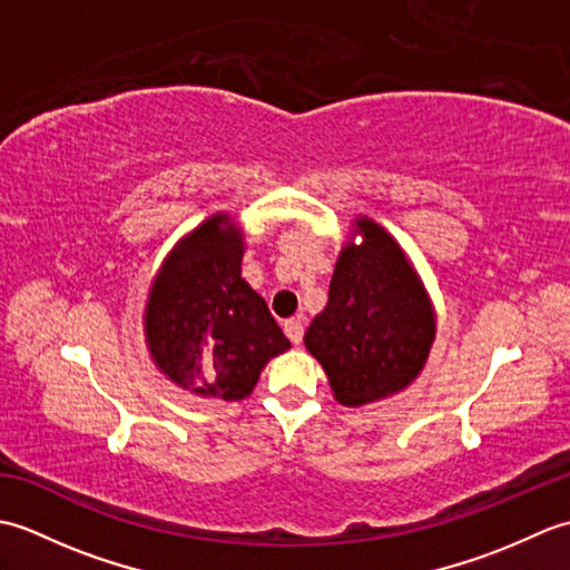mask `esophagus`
<instances>
[{"instance_id": "obj_1", "label": "esophagus", "mask_w": 570, "mask_h": 570, "mask_svg": "<svg viewBox=\"0 0 570 570\" xmlns=\"http://www.w3.org/2000/svg\"><path fill=\"white\" fill-rule=\"evenodd\" d=\"M284 333L288 341L298 345L301 341H304V323H301L298 318H288V321H284Z\"/></svg>"}]
</instances>
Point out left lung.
<instances>
[{
    "label": "left lung",
    "instance_id": "1",
    "mask_svg": "<svg viewBox=\"0 0 570 570\" xmlns=\"http://www.w3.org/2000/svg\"><path fill=\"white\" fill-rule=\"evenodd\" d=\"M331 278L328 306L304 343L328 374L343 406L392 396L419 377L435 337V316L414 266L396 239L370 217H355Z\"/></svg>",
    "mask_w": 570,
    "mask_h": 570
}]
</instances>
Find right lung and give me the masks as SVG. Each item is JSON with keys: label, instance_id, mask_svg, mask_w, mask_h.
Segmentation results:
<instances>
[{"label": "right lung", "instance_id": "right-lung-1", "mask_svg": "<svg viewBox=\"0 0 570 570\" xmlns=\"http://www.w3.org/2000/svg\"><path fill=\"white\" fill-rule=\"evenodd\" d=\"M242 254L229 215L208 217L168 254L144 308L156 367L184 390L225 402L249 396L266 362L292 347L242 278Z\"/></svg>", "mask_w": 570, "mask_h": 570}]
</instances>
